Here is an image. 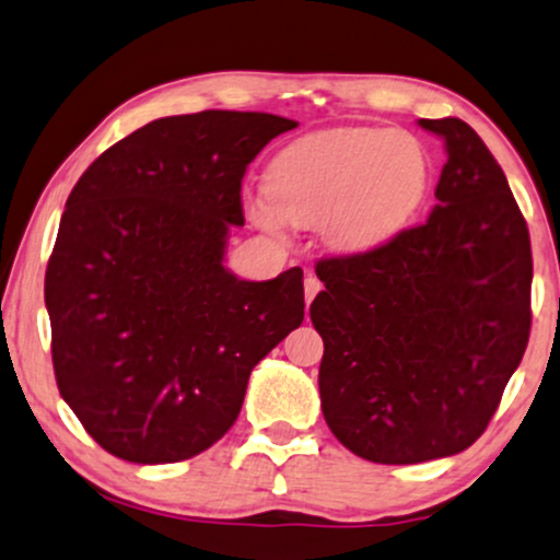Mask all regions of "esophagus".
Returning a JSON list of instances; mask_svg holds the SVG:
<instances>
[{
    "label": "esophagus",
    "instance_id": "1",
    "mask_svg": "<svg viewBox=\"0 0 560 560\" xmlns=\"http://www.w3.org/2000/svg\"><path fill=\"white\" fill-rule=\"evenodd\" d=\"M319 289H323V284H319V279L317 276H307V279H304V300H307V304H312V300H315V296L319 294Z\"/></svg>",
    "mask_w": 560,
    "mask_h": 560
}]
</instances>
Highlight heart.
<instances>
[{
    "mask_svg": "<svg viewBox=\"0 0 560 560\" xmlns=\"http://www.w3.org/2000/svg\"><path fill=\"white\" fill-rule=\"evenodd\" d=\"M430 153L409 130L330 128L296 138L266 168V196L245 199L253 225L319 228L340 253H366L399 233L424 202Z\"/></svg>",
    "mask_w": 560,
    "mask_h": 560,
    "instance_id": "obj_1",
    "label": "heart"
}]
</instances>
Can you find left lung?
<instances>
[{
    "label": "left lung",
    "mask_w": 560,
    "mask_h": 560,
    "mask_svg": "<svg viewBox=\"0 0 560 560\" xmlns=\"http://www.w3.org/2000/svg\"><path fill=\"white\" fill-rule=\"evenodd\" d=\"M438 205L374 250L317 260L319 399L332 435L374 464H422L476 443L530 338L527 222L494 155L458 117Z\"/></svg>",
    "instance_id": "left-lung-1"
}]
</instances>
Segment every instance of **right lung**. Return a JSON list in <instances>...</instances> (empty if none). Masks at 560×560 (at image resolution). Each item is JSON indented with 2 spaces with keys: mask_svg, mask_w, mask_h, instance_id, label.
Returning a JSON list of instances; mask_svg holds the SVG:
<instances>
[{
  "mask_svg": "<svg viewBox=\"0 0 560 560\" xmlns=\"http://www.w3.org/2000/svg\"><path fill=\"white\" fill-rule=\"evenodd\" d=\"M296 122L266 112L161 117L107 148L69 194L46 271L66 405L104 451L176 464L218 443L248 376L304 319L302 268L230 273L248 163Z\"/></svg>",
  "mask_w": 560,
  "mask_h": 560,
  "instance_id": "add662e5",
  "label": "right lung"
}]
</instances>
